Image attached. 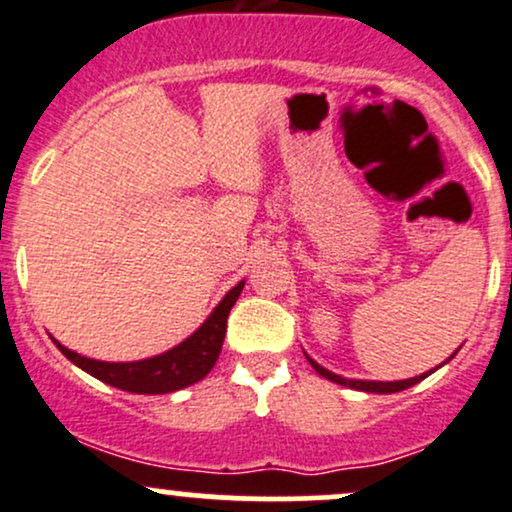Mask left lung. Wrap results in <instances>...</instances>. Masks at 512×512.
Instances as JSON below:
<instances>
[{
    "label": "left lung",
    "instance_id": "1",
    "mask_svg": "<svg viewBox=\"0 0 512 512\" xmlns=\"http://www.w3.org/2000/svg\"><path fill=\"white\" fill-rule=\"evenodd\" d=\"M452 355H457V353H452ZM452 355L447 360H452ZM307 360H309V365H312L321 377H326V380H331V382H336V384H343V387H350V389H360V392H372V394H394V392H401V389H409L416 382L426 380L430 372H433V370H430V372H426V375H418V377H411V380H399V382H367V380H346V377H341V375H333V372L326 370V367H321L319 363H314V360L309 358V355H307Z\"/></svg>",
    "mask_w": 512,
    "mask_h": 512
}]
</instances>
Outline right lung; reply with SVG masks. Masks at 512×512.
I'll return each instance as SVG.
<instances>
[{"label":"right lung","mask_w":512,"mask_h":512,"mask_svg":"<svg viewBox=\"0 0 512 512\" xmlns=\"http://www.w3.org/2000/svg\"><path fill=\"white\" fill-rule=\"evenodd\" d=\"M244 290V280L234 285L232 290L222 297V302L212 309V314L205 319L193 336L179 343L176 348L166 350L162 355L154 358L137 360V363H103V360H91L84 355L74 353V350L65 348L62 343L55 341L60 353L74 365L82 367L96 380L111 384V387L123 389V392L132 394H169L176 389L188 387L203 380L217 363L222 350V341L227 333V317L229 309L234 307L237 297Z\"/></svg>","instance_id":"right-lung-1"}]
</instances>
